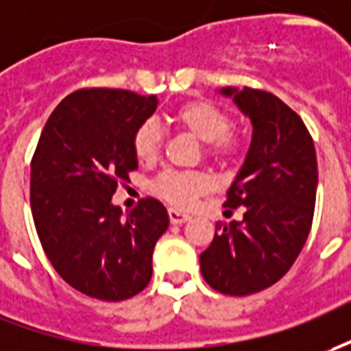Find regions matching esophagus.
I'll use <instances>...</instances> for the list:
<instances>
[{
  "label": "esophagus",
  "mask_w": 351,
  "mask_h": 351,
  "mask_svg": "<svg viewBox=\"0 0 351 351\" xmlns=\"http://www.w3.org/2000/svg\"><path fill=\"white\" fill-rule=\"evenodd\" d=\"M169 221H171L173 225H182L186 221H190V215H184V213H180V211H176V209H169Z\"/></svg>",
  "instance_id": "1"
}]
</instances>
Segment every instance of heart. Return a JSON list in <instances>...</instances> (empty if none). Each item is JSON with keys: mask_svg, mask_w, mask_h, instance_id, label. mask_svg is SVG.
Masks as SVG:
<instances>
[{"mask_svg": "<svg viewBox=\"0 0 351 351\" xmlns=\"http://www.w3.org/2000/svg\"><path fill=\"white\" fill-rule=\"evenodd\" d=\"M171 121L188 134L206 144V154L221 163H228L242 152V138L230 130V117L221 107L206 99H190L173 109ZM163 136L154 121H145L134 132L132 149L142 163H154L161 154ZM154 192L171 206L188 207L197 195L211 188L209 176L190 171H163L154 180Z\"/></svg>", "mask_w": 351, "mask_h": 351, "instance_id": "heart-1", "label": "heart"}]
</instances>
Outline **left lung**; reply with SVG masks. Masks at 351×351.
Wrapping results in <instances>:
<instances>
[{
    "mask_svg": "<svg viewBox=\"0 0 351 351\" xmlns=\"http://www.w3.org/2000/svg\"><path fill=\"white\" fill-rule=\"evenodd\" d=\"M254 132L225 207H244V219L217 223L199 256L206 282L228 295H250L278 282L294 265L313 223L317 156L300 115L265 90L223 88Z\"/></svg>",
    "mask_w": 351,
    "mask_h": 351,
    "instance_id": "left-lung-1",
    "label": "left lung"
}]
</instances>
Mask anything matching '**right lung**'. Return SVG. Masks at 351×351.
<instances>
[{
	"instance_id": "add662e5",
	"label": "right lung",
	"mask_w": 351,
	"mask_h": 351,
	"mask_svg": "<svg viewBox=\"0 0 351 351\" xmlns=\"http://www.w3.org/2000/svg\"><path fill=\"white\" fill-rule=\"evenodd\" d=\"M156 95L76 90L53 109L30 163V207L45 256L82 294L121 302L152 278V256L169 226L161 202L144 197L123 217L111 197L138 169L134 132Z\"/></svg>"
}]
</instances>
